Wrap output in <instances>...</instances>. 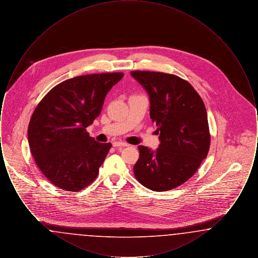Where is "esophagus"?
<instances>
[{"label":"esophagus","instance_id":"1","mask_svg":"<svg viewBox=\"0 0 258 258\" xmlns=\"http://www.w3.org/2000/svg\"><path fill=\"white\" fill-rule=\"evenodd\" d=\"M127 144L122 142V141H116V142H113V147L119 148V147H126Z\"/></svg>","mask_w":258,"mask_h":258}]
</instances>
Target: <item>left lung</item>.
<instances>
[{
  "label": "left lung",
  "instance_id": "left-lung-1",
  "mask_svg": "<svg viewBox=\"0 0 258 258\" xmlns=\"http://www.w3.org/2000/svg\"><path fill=\"white\" fill-rule=\"evenodd\" d=\"M150 98L160 147L139 146L134 166L136 180L154 191L170 190L185 183L208 155L211 143L204 102L186 80L174 74L148 71L131 73Z\"/></svg>",
  "mask_w": 258,
  "mask_h": 258
}]
</instances>
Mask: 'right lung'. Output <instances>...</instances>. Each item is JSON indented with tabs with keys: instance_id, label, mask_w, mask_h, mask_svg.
Here are the masks:
<instances>
[{
	"instance_id": "right-lung-1",
	"label": "right lung",
	"mask_w": 258,
	"mask_h": 258,
	"mask_svg": "<svg viewBox=\"0 0 258 258\" xmlns=\"http://www.w3.org/2000/svg\"><path fill=\"white\" fill-rule=\"evenodd\" d=\"M123 76H76L52 88L37 104L28 126L29 146L37 167L55 186L77 192L98 177L112 144L97 142L86 127Z\"/></svg>"
}]
</instances>
